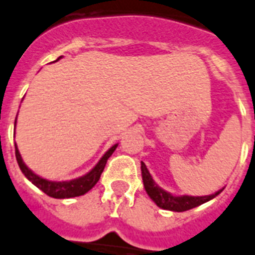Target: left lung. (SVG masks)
I'll return each instance as SVG.
<instances>
[{"instance_id":"left-lung-1","label":"left lung","mask_w":255,"mask_h":255,"mask_svg":"<svg viewBox=\"0 0 255 255\" xmlns=\"http://www.w3.org/2000/svg\"><path fill=\"white\" fill-rule=\"evenodd\" d=\"M141 176H143L144 188L147 190L148 196L156 202V205L160 206L161 209L173 210V212H185V210L193 209L196 206L201 205L204 202L214 198L217 194L221 193L222 190H218V192H216L214 194H210V196H202V197H193V196L176 197V196H172L170 193L161 189L160 186L156 185L143 161H141Z\"/></svg>"}]
</instances>
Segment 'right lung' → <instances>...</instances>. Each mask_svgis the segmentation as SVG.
Instances as JSON below:
<instances>
[{
	"label": "right lung",
	"instance_id": "right-lung-1",
	"mask_svg": "<svg viewBox=\"0 0 255 255\" xmlns=\"http://www.w3.org/2000/svg\"><path fill=\"white\" fill-rule=\"evenodd\" d=\"M59 58H58V59H59ZM15 120H17V118H15ZM116 147H118V144H115L114 147L110 148V149L106 152V155L99 160V163L96 164L95 168L92 170H90L87 174H85V176H82V177L79 178H75V180H71V181H49V180H45V178L39 177V176H37L35 173H33L29 168L26 167L25 163L22 161L21 155H19V152H18L17 149V145H15V159H17L18 165L21 168L22 173L26 176V178L33 182L34 185L37 186V188H39L42 192H45L47 196L54 198H70L87 193L88 190L91 189L92 186L99 181L100 174H102L104 167H106V164H107V160L110 159V156L114 153Z\"/></svg>",
	"mask_w": 255,
	"mask_h": 255
}]
</instances>
